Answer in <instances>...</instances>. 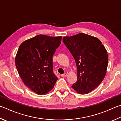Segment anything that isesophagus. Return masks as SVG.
<instances>
[{
	"label": "esophagus",
	"mask_w": 121,
	"mask_h": 121,
	"mask_svg": "<svg viewBox=\"0 0 121 121\" xmlns=\"http://www.w3.org/2000/svg\"><path fill=\"white\" fill-rule=\"evenodd\" d=\"M61 77H67V73H64V74H61Z\"/></svg>",
	"instance_id": "esophagus-1"
}]
</instances>
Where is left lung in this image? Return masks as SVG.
<instances>
[{"label": "left lung", "mask_w": 121, "mask_h": 121, "mask_svg": "<svg viewBox=\"0 0 121 121\" xmlns=\"http://www.w3.org/2000/svg\"><path fill=\"white\" fill-rule=\"evenodd\" d=\"M63 42L77 68V81L72 88L80 94L89 93L100 85L106 75L108 61L106 50L98 39L82 33L65 36Z\"/></svg>", "instance_id": "1"}]
</instances>
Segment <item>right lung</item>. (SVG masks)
<instances>
[{
    "label": "right lung",
    "instance_id": "1",
    "mask_svg": "<svg viewBox=\"0 0 121 121\" xmlns=\"http://www.w3.org/2000/svg\"><path fill=\"white\" fill-rule=\"evenodd\" d=\"M62 36L38 35L21 44L15 64L24 84L38 95H45L58 78L53 73V56L60 45Z\"/></svg>",
    "mask_w": 121,
    "mask_h": 121
}]
</instances>
